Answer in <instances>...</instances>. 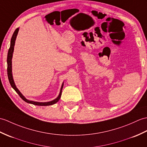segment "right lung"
Segmentation results:
<instances>
[{"label": "right lung", "mask_w": 147, "mask_h": 147, "mask_svg": "<svg viewBox=\"0 0 147 147\" xmlns=\"http://www.w3.org/2000/svg\"><path fill=\"white\" fill-rule=\"evenodd\" d=\"M19 30V28L16 29L12 36L11 40V46H10V48L8 51L7 59V75H8V78H9V81L10 84H11V86L13 89L16 91V93L19 95V96L27 103H30V104L37 105V106H49V105H52L56 103L61 98V93H62V90H63V88L64 86V82L63 83L62 85H61L60 92H59V95H58V96L56 99H54V100L51 101H47V102H37V101H34L27 100V99L26 98L25 96H24V95L21 93H20V91L18 90V88L16 87V84L14 83V81H13V79L12 72V56H13V49H14V46H15L16 37H17V36H18Z\"/></svg>", "instance_id": "1"}]
</instances>
